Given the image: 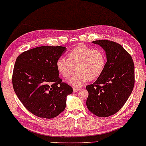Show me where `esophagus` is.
Returning <instances> with one entry per match:
<instances>
[{
  "mask_svg": "<svg viewBox=\"0 0 146 146\" xmlns=\"http://www.w3.org/2000/svg\"><path fill=\"white\" fill-rule=\"evenodd\" d=\"M80 90V88H75V87H73V92H78V91H79V90Z\"/></svg>",
  "mask_w": 146,
  "mask_h": 146,
  "instance_id": "34e87169",
  "label": "esophagus"
}]
</instances>
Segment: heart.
I'll list each match as a JSON object with an SVG mask.
<instances>
[{
  "label": "heart",
  "mask_w": 146,
  "mask_h": 146,
  "mask_svg": "<svg viewBox=\"0 0 146 146\" xmlns=\"http://www.w3.org/2000/svg\"><path fill=\"white\" fill-rule=\"evenodd\" d=\"M106 55L101 48L84 44L75 46L67 53V58L60 57L57 60L56 68L64 78H69L75 67L77 73L68 80L74 87H82L88 80L98 78L104 71Z\"/></svg>",
  "instance_id": "1"
}]
</instances>
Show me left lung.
Here are the masks:
<instances>
[{
	"mask_svg": "<svg viewBox=\"0 0 146 146\" xmlns=\"http://www.w3.org/2000/svg\"><path fill=\"white\" fill-rule=\"evenodd\" d=\"M106 54L104 71L93 84L86 87L88 109L98 117H106L119 111L128 100L135 84V65L121 44L108 40L93 41Z\"/></svg>",
	"mask_w": 146,
	"mask_h": 146,
	"instance_id": "1",
	"label": "left lung"
}]
</instances>
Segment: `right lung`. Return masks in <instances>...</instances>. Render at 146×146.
<instances>
[{"instance_id":"right-lung-1","label":"right lung","mask_w":146,"mask_h":146,"mask_svg":"<svg viewBox=\"0 0 146 146\" xmlns=\"http://www.w3.org/2000/svg\"><path fill=\"white\" fill-rule=\"evenodd\" d=\"M66 51L60 46H42L24 51L16 58L12 84L16 95L30 113L51 119L66 108L73 88L59 78L57 60Z\"/></svg>"}]
</instances>
